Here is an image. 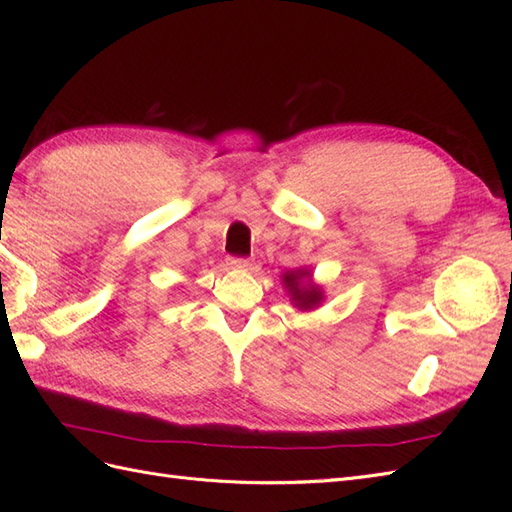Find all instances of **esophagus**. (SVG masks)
<instances>
[{
	"instance_id": "esophagus-1",
	"label": "esophagus",
	"mask_w": 512,
	"mask_h": 512,
	"mask_svg": "<svg viewBox=\"0 0 512 512\" xmlns=\"http://www.w3.org/2000/svg\"><path fill=\"white\" fill-rule=\"evenodd\" d=\"M228 267L230 269H250V260H247V258H237V256H228Z\"/></svg>"
}]
</instances>
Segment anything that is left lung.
<instances>
[{"label": "left lung", "instance_id": "1", "mask_svg": "<svg viewBox=\"0 0 512 512\" xmlns=\"http://www.w3.org/2000/svg\"><path fill=\"white\" fill-rule=\"evenodd\" d=\"M303 275H307V271H303V269L292 271V273H284V284L292 292V301L297 303L299 307L307 309V307L318 305L320 299H322V294H320L318 288H312V286L303 288V286H299V280H301Z\"/></svg>", "mask_w": 512, "mask_h": 512}]
</instances>
